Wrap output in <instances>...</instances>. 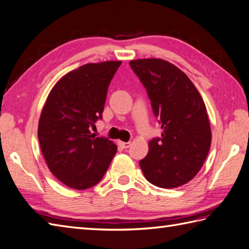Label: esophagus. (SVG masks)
Wrapping results in <instances>:
<instances>
[{
  "label": "esophagus",
  "mask_w": 249,
  "mask_h": 249,
  "mask_svg": "<svg viewBox=\"0 0 249 249\" xmlns=\"http://www.w3.org/2000/svg\"><path fill=\"white\" fill-rule=\"evenodd\" d=\"M119 145L123 147V149H128V147L131 145L130 142H123V141H119Z\"/></svg>",
  "instance_id": "1"
}]
</instances>
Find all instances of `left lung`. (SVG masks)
<instances>
[{"instance_id":"left-lung-1","label":"left lung","mask_w":249,"mask_h":249,"mask_svg":"<svg viewBox=\"0 0 249 249\" xmlns=\"http://www.w3.org/2000/svg\"><path fill=\"white\" fill-rule=\"evenodd\" d=\"M145 87L161 137L149 142V153L139 161L145 178L161 188H176L197 174L209 154L212 131L202 97L176 65L161 59L129 62Z\"/></svg>"}]
</instances>
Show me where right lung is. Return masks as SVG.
<instances>
[{
    "label": "right lung",
    "instance_id": "obj_1",
    "mask_svg": "<svg viewBox=\"0 0 249 249\" xmlns=\"http://www.w3.org/2000/svg\"><path fill=\"white\" fill-rule=\"evenodd\" d=\"M121 61L89 63L63 76L41 110L38 140L47 166L66 186L87 189L96 185L118 147L89 128L103 118L111 79Z\"/></svg>",
    "mask_w": 249,
    "mask_h": 249
}]
</instances>
